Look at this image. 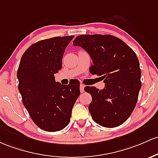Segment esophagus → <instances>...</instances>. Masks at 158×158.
Listing matches in <instances>:
<instances>
[{
  "mask_svg": "<svg viewBox=\"0 0 158 158\" xmlns=\"http://www.w3.org/2000/svg\"><path fill=\"white\" fill-rule=\"evenodd\" d=\"M84 88H85V85H82V84H81L80 85V91H81V93H83L84 92Z\"/></svg>",
  "mask_w": 158,
  "mask_h": 158,
  "instance_id": "esophagus-1",
  "label": "esophagus"
}]
</instances>
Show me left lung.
I'll return each mask as SVG.
<instances>
[{
  "label": "left lung",
  "instance_id": "obj_1",
  "mask_svg": "<svg viewBox=\"0 0 158 158\" xmlns=\"http://www.w3.org/2000/svg\"><path fill=\"white\" fill-rule=\"evenodd\" d=\"M89 54L90 73L101 76L105 87L86 86L92 97L88 110L93 120L105 127H115L127 120L136 106L142 83L136 53L124 41L112 35L84 34L73 41Z\"/></svg>",
  "mask_w": 158,
  "mask_h": 158
}]
</instances>
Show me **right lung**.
I'll list each match as a JSON object with an SVG mask.
<instances>
[{
  "label": "right lung",
  "instance_id": "obj_1",
  "mask_svg": "<svg viewBox=\"0 0 158 158\" xmlns=\"http://www.w3.org/2000/svg\"><path fill=\"white\" fill-rule=\"evenodd\" d=\"M73 37H55L34 43L22 56L17 71L23 105L33 121L48 132L68 125L80 94V85H61L54 76L62 68L65 48Z\"/></svg>",
  "mask_w": 158,
  "mask_h": 158
}]
</instances>
